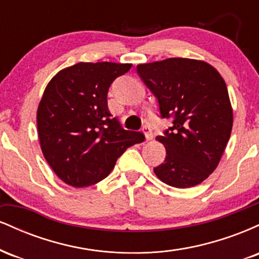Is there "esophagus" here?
Returning a JSON list of instances; mask_svg holds the SVG:
<instances>
[{
	"instance_id": "1",
	"label": "esophagus",
	"mask_w": 259,
	"mask_h": 259,
	"mask_svg": "<svg viewBox=\"0 0 259 259\" xmlns=\"http://www.w3.org/2000/svg\"><path fill=\"white\" fill-rule=\"evenodd\" d=\"M142 133H144L145 138L146 140H151L153 138V133H152V129H151L150 125H145L142 127Z\"/></svg>"
}]
</instances>
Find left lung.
<instances>
[{"label": "left lung", "mask_w": 259, "mask_h": 259, "mask_svg": "<svg viewBox=\"0 0 259 259\" xmlns=\"http://www.w3.org/2000/svg\"><path fill=\"white\" fill-rule=\"evenodd\" d=\"M136 70L158 101L160 118L171 119L157 136L167 156L154 174L178 189L198 185L217 168L233 129L225 81L212 65L189 58L139 64Z\"/></svg>", "instance_id": "obj_1"}]
</instances>
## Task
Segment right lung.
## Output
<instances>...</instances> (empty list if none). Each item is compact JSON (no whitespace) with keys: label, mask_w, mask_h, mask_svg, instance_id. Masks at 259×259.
<instances>
[{"label":"right lung","mask_w":259,"mask_h":259,"mask_svg":"<svg viewBox=\"0 0 259 259\" xmlns=\"http://www.w3.org/2000/svg\"><path fill=\"white\" fill-rule=\"evenodd\" d=\"M132 64L76 63L53 76L37 108V132L47 163L74 187L99 183L127 147L145 140L123 129L107 105L109 86Z\"/></svg>","instance_id":"right-lung-1"}]
</instances>
